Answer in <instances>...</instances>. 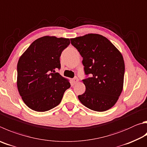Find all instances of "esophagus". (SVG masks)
Wrapping results in <instances>:
<instances>
[{
	"instance_id": "34e87169",
	"label": "esophagus",
	"mask_w": 147,
	"mask_h": 147,
	"mask_svg": "<svg viewBox=\"0 0 147 147\" xmlns=\"http://www.w3.org/2000/svg\"><path fill=\"white\" fill-rule=\"evenodd\" d=\"M79 82V80H78V78H77V77H75V78H74L73 79V84H77V83H78Z\"/></svg>"
}]
</instances>
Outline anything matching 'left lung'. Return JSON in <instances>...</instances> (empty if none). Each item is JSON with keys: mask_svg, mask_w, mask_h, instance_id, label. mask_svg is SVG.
Here are the masks:
<instances>
[{"mask_svg": "<svg viewBox=\"0 0 147 147\" xmlns=\"http://www.w3.org/2000/svg\"><path fill=\"white\" fill-rule=\"evenodd\" d=\"M83 57L85 74L80 102L90 110L103 112L115 105L123 88L125 63L121 52L106 38L89 33L71 39Z\"/></svg>", "mask_w": 147, "mask_h": 147, "instance_id": "obj_1", "label": "left lung"}]
</instances>
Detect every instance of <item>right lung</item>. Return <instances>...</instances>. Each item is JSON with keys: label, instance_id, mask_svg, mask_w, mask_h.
<instances>
[{"label": "right lung", "instance_id": "1", "mask_svg": "<svg viewBox=\"0 0 147 147\" xmlns=\"http://www.w3.org/2000/svg\"><path fill=\"white\" fill-rule=\"evenodd\" d=\"M70 40L44 36L34 40L20 56L17 63L18 92L29 108L47 111L59 105L69 80L55 72L60 57Z\"/></svg>", "mask_w": 147, "mask_h": 147}]
</instances>
